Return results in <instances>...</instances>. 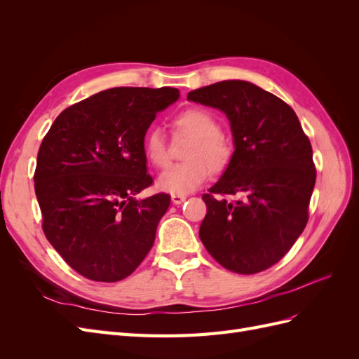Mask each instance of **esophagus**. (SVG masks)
<instances>
[{
    "label": "esophagus",
    "mask_w": 359,
    "mask_h": 359,
    "mask_svg": "<svg viewBox=\"0 0 359 359\" xmlns=\"http://www.w3.org/2000/svg\"><path fill=\"white\" fill-rule=\"evenodd\" d=\"M172 203H175V205H180V203H182L184 201L187 199V196L186 194H172Z\"/></svg>",
    "instance_id": "esophagus-1"
}]
</instances>
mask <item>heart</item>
Here are the masks:
<instances>
[{
	"mask_svg": "<svg viewBox=\"0 0 359 359\" xmlns=\"http://www.w3.org/2000/svg\"><path fill=\"white\" fill-rule=\"evenodd\" d=\"M172 127L177 136L191 137L184 154L187 161L169 166L158 177L157 186L170 194H189L206 181L210 169L215 173L226 169L232 157V147L220 133L219 119L201 107H190L173 116ZM144 151L153 166L168 165V144L160 130L154 128L147 135Z\"/></svg>",
	"mask_w": 359,
	"mask_h": 359,
	"instance_id": "b5f03b06",
	"label": "heart"
}]
</instances>
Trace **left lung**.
I'll use <instances>...</instances> for the list:
<instances>
[{
  "instance_id": "8db88e82",
  "label": "left lung",
  "mask_w": 359,
  "mask_h": 359,
  "mask_svg": "<svg viewBox=\"0 0 359 359\" xmlns=\"http://www.w3.org/2000/svg\"><path fill=\"white\" fill-rule=\"evenodd\" d=\"M187 99L222 111L235 151L222 178L203 194L199 236L226 269L256 274L277 264L302 233L316 182L313 149L292 107L247 81H223ZM215 194H240L227 203Z\"/></svg>"
}]
</instances>
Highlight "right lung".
<instances>
[{
  "label": "right lung",
  "instance_id": "1",
  "mask_svg": "<svg viewBox=\"0 0 359 359\" xmlns=\"http://www.w3.org/2000/svg\"><path fill=\"white\" fill-rule=\"evenodd\" d=\"M178 97L169 86L97 93L62 111L43 139L34 173L43 232L81 276L119 281L153 247L170 196L136 198L153 184L144 140Z\"/></svg>",
  "mask_w": 359,
  "mask_h": 359
}]
</instances>
